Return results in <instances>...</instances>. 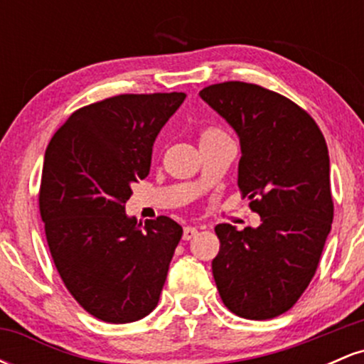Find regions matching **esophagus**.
<instances>
[{
	"instance_id": "34e87169",
	"label": "esophagus",
	"mask_w": 364,
	"mask_h": 364,
	"mask_svg": "<svg viewBox=\"0 0 364 364\" xmlns=\"http://www.w3.org/2000/svg\"><path fill=\"white\" fill-rule=\"evenodd\" d=\"M196 235H198V229L193 228V225H186L185 231H183V240L190 241L191 237H195Z\"/></svg>"
}]
</instances>
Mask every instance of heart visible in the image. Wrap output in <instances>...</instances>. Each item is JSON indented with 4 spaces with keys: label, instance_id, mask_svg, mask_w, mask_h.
Listing matches in <instances>:
<instances>
[{
    "label": "heart",
    "instance_id": "1",
    "mask_svg": "<svg viewBox=\"0 0 364 364\" xmlns=\"http://www.w3.org/2000/svg\"><path fill=\"white\" fill-rule=\"evenodd\" d=\"M220 136H225V133L220 132L219 128H203L202 132L198 133V141L200 145H203V144H208V141L220 139Z\"/></svg>",
    "mask_w": 364,
    "mask_h": 364
}]
</instances>
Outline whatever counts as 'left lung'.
<instances>
[{
  "label": "left lung",
  "mask_w": 364,
  "mask_h": 364,
  "mask_svg": "<svg viewBox=\"0 0 364 364\" xmlns=\"http://www.w3.org/2000/svg\"><path fill=\"white\" fill-rule=\"evenodd\" d=\"M200 97L240 136L237 186L262 220L215 225L217 291L237 316L274 318L308 287L332 228L327 144L306 111L255 83H215Z\"/></svg>",
  "instance_id": "1"
}]
</instances>
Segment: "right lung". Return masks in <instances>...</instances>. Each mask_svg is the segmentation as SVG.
Returning <instances> with one entry per match:
<instances>
[{
	"mask_svg": "<svg viewBox=\"0 0 364 364\" xmlns=\"http://www.w3.org/2000/svg\"><path fill=\"white\" fill-rule=\"evenodd\" d=\"M183 92L121 94L75 111L46 149L39 190L49 252L66 289L107 323L157 306L183 228L166 215L136 223L124 203L149 176L161 128Z\"/></svg>",
	"mask_w": 364,
	"mask_h": 364,
	"instance_id": "add662e5",
	"label": "right lung"
}]
</instances>
